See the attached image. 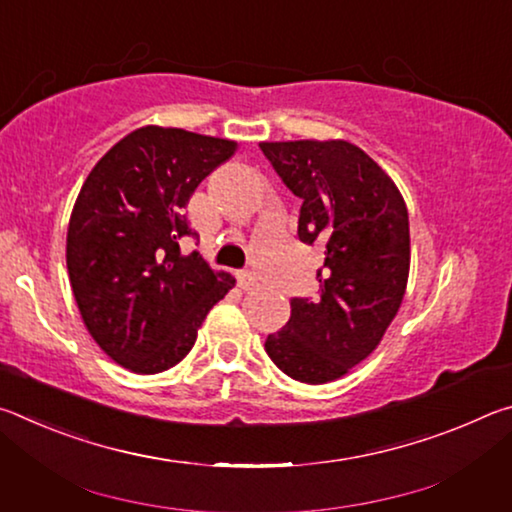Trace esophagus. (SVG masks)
Returning <instances> with one entry per match:
<instances>
[{
    "mask_svg": "<svg viewBox=\"0 0 512 512\" xmlns=\"http://www.w3.org/2000/svg\"><path fill=\"white\" fill-rule=\"evenodd\" d=\"M237 280H239V287L244 291H250V289L257 287V277H255V273H250V271H241L237 275Z\"/></svg>",
    "mask_w": 512,
    "mask_h": 512,
    "instance_id": "34e87169",
    "label": "esophagus"
}]
</instances>
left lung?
<instances>
[{
	"label": "left lung",
	"instance_id": "obj_1",
	"mask_svg": "<svg viewBox=\"0 0 512 512\" xmlns=\"http://www.w3.org/2000/svg\"><path fill=\"white\" fill-rule=\"evenodd\" d=\"M259 149L302 201V244L325 246L320 296L293 298L289 323L268 334L264 348L284 375L327 384L377 348L402 305L409 212L388 173L350 142H262Z\"/></svg>",
	"mask_w": 512,
	"mask_h": 512
}]
</instances>
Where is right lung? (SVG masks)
<instances>
[{"instance_id": "add662e5", "label": "right lung", "mask_w": 512, "mask_h": 512, "mask_svg": "<svg viewBox=\"0 0 512 512\" xmlns=\"http://www.w3.org/2000/svg\"><path fill=\"white\" fill-rule=\"evenodd\" d=\"M237 144L144 126L94 164L67 228V271L92 339L137 375L169 370L235 277L212 271L180 239L198 237L185 207Z\"/></svg>"}]
</instances>
